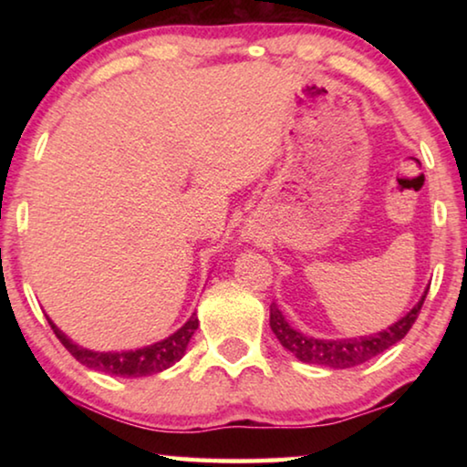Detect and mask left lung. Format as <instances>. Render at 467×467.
<instances>
[{
  "label": "left lung",
  "mask_w": 467,
  "mask_h": 467,
  "mask_svg": "<svg viewBox=\"0 0 467 467\" xmlns=\"http://www.w3.org/2000/svg\"><path fill=\"white\" fill-rule=\"evenodd\" d=\"M426 292H429V288L424 290L420 300H418L404 317L391 323L387 329H381L379 334L357 336V337H336V339L306 336L303 331H298L290 326L288 319L284 317L275 303L270 306V327L274 331V336L278 337V342L286 348L288 352L295 354L300 362L327 367V368H352L370 358H375L377 354H381L387 350V348L398 344L400 339L408 334L410 327L414 326L418 313H420Z\"/></svg>",
  "instance_id": "8db88e82"
}]
</instances>
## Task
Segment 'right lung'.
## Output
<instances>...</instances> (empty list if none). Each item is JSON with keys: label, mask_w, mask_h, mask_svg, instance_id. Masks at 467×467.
<instances>
[{"label": "right lung", "mask_w": 467, "mask_h": 467, "mask_svg": "<svg viewBox=\"0 0 467 467\" xmlns=\"http://www.w3.org/2000/svg\"><path fill=\"white\" fill-rule=\"evenodd\" d=\"M47 321H49V326L59 342L66 346V350L72 354L78 362H82V365L88 368L115 377H148L167 370L169 367H172L175 362L185 357L189 339L193 337L197 326H200V319H197V315L193 313L175 334L161 339V342L136 348V350L100 352L76 344L72 337L63 334V331L55 326L49 315H47Z\"/></svg>", "instance_id": "add662e5"}]
</instances>
